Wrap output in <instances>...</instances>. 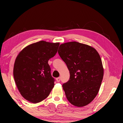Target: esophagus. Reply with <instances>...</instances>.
<instances>
[{"mask_svg": "<svg viewBox=\"0 0 123 123\" xmlns=\"http://www.w3.org/2000/svg\"><path fill=\"white\" fill-rule=\"evenodd\" d=\"M56 81L58 82H59L60 81V77H58V78H56Z\"/></svg>", "mask_w": 123, "mask_h": 123, "instance_id": "1", "label": "esophagus"}]
</instances>
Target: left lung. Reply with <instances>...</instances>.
Returning <instances> with one entry per match:
<instances>
[{
	"mask_svg": "<svg viewBox=\"0 0 123 123\" xmlns=\"http://www.w3.org/2000/svg\"><path fill=\"white\" fill-rule=\"evenodd\" d=\"M58 54L66 64L70 78L63 85L69 102L86 106L95 98L104 76L101 59L95 48L76 41L60 45Z\"/></svg>",
	"mask_w": 123,
	"mask_h": 123,
	"instance_id": "obj_1",
	"label": "left lung"
}]
</instances>
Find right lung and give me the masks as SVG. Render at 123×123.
<instances>
[{
    "label": "right lung",
    "mask_w": 123,
    "mask_h": 123,
    "mask_svg": "<svg viewBox=\"0 0 123 123\" xmlns=\"http://www.w3.org/2000/svg\"><path fill=\"white\" fill-rule=\"evenodd\" d=\"M59 46V43L40 41L28 45L17 56L13 76L21 95L28 101H42L54 86L48 61L56 54Z\"/></svg>",
    "instance_id": "obj_1"
}]
</instances>
